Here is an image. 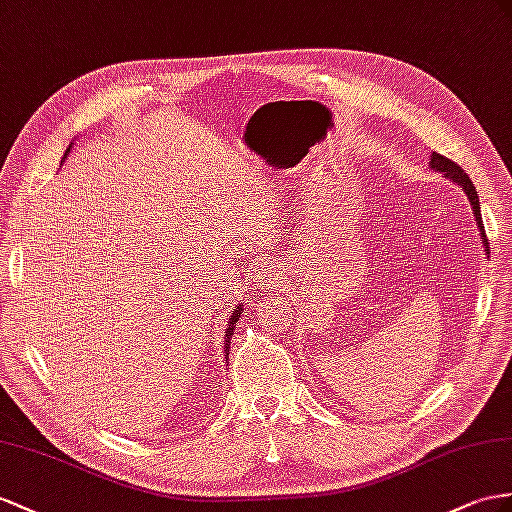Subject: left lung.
I'll return each instance as SVG.
<instances>
[{
  "label": "left lung",
  "instance_id": "left-lung-1",
  "mask_svg": "<svg viewBox=\"0 0 512 512\" xmlns=\"http://www.w3.org/2000/svg\"><path fill=\"white\" fill-rule=\"evenodd\" d=\"M430 168L435 170V173H443L448 179H452L454 183H458V186L463 188V192L467 194V199L471 203V209H474V216H476V225L480 227V238H482V244L484 248L489 251V242H487V235H484V227H482V214H480V201H478V192H476V186L471 183V179L467 177L465 170L458 166L456 162L448 160V157H443L441 153H435L432 151L430 155Z\"/></svg>",
  "mask_w": 512,
  "mask_h": 512
}]
</instances>
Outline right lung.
<instances>
[{
	"label": "right lung",
	"instance_id": "1",
	"mask_svg": "<svg viewBox=\"0 0 512 512\" xmlns=\"http://www.w3.org/2000/svg\"><path fill=\"white\" fill-rule=\"evenodd\" d=\"M71 144H73V142H71ZM69 151H71V147L67 149V153H69ZM67 153H64V157H67ZM240 313H242V305L235 307V309H233V316L229 318V326H227V331H225V342H227V344H225V348H227V350H225V359H227V355H229V337H231L233 331H235V322L240 320Z\"/></svg>",
	"mask_w": 512,
	"mask_h": 512
}]
</instances>
